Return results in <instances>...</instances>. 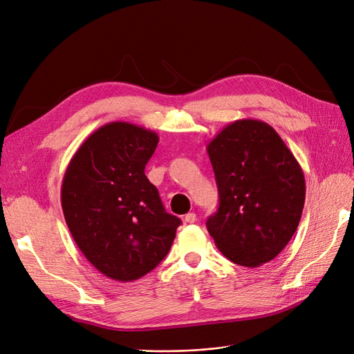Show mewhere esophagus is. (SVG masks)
<instances>
[{
	"label": "esophagus",
	"mask_w": 354,
	"mask_h": 354,
	"mask_svg": "<svg viewBox=\"0 0 354 354\" xmlns=\"http://www.w3.org/2000/svg\"><path fill=\"white\" fill-rule=\"evenodd\" d=\"M183 220H185L187 224H194L196 221V215H195V212H188Z\"/></svg>",
	"instance_id": "obj_1"
}]
</instances>
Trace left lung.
I'll return each instance as SVG.
<instances>
[{
    "mask_svg": "<svg viewBox=\"0 0 354 354\" xmlns=\"http://www.w3.org/2000/svg\"><path fill=\"white\" fill-rule=\"evenodd\" d=\"M220 207L208 233L233 263L257 268L278 256L297 232L305 178L292 151L268 122L244 118L207 146Z\"/></svg>",
    "mask_w": 354,
    "mask_h": 354,
    "instance_id": "obj_1",
    "label": "left lung"
}]
</instances>
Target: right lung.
Listing matches in <instances>:
<instances>
[{
	"instance_id": "add662e5",
	"label": "right lung",
	"mask_w": 354,
	"mask_h": 354,
	"mask_svg": "<svg viewBox=\"0 0 354 354\" xmlns=\"http://www.w3.org/2000/svg\"><path fill=\"white\" fill-rule=\"evenodd\" d=\"M158 143L155 131L109 122L76 150L65 172L60 199L69 232L110 279L131 282L155 269L180 225L145 175Z\"/></svg>"
}]
</instances>
